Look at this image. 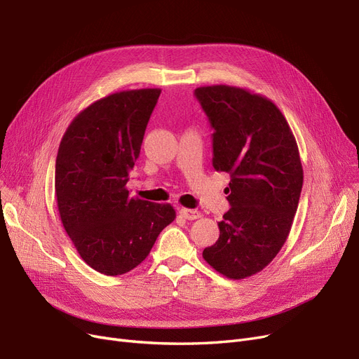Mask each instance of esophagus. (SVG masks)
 Wrapping results in <instances>:
<instances>
[{"label": "esophagus", "mask_w": 359, "mask_h": 359, "mask_svg": "<svg viewBox=\"0 0 359 359\" xmlns=\"http://www.w3.org/2000/svg\"><path fill=\"white\" fill-rule=\"evenodd\" d=\"M179 214L186 218V220H196V218L201 217V212L198 210H191V208H180Z\"/></svg>", "instance_id": "obj_1"}]
</instances>
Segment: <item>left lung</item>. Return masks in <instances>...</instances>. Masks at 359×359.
Instances as JSON below:
<instances>
[{
  "label": "left lung",
  "instance_id": "1",
  "mask_svg": "<svg viewBox=\"0 0 359 359\" xmlns=\"http://www.w3.org/2000/svg\"><path fill=\"white\" fill-rule=\"evenodd\" d=\"M195 95L214 129L212 165L231 177L220 238L202 257L227 278H246L266 269L289 236L304 183L298 144L278 107L259 93L211 85Z\"/></svg>",
  "mask_w": 359,
  "mask_h": 359
}]
</instances>
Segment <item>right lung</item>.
Returning a JSON list of instances; mask_svg holds the SVG:
<instances>
[{"instance_id":"add662e5","label":"right lung","mask_w":359,"mask_h":359,"mask_svg":"<svg viewBox=\"0 0 359 359\" xmlns=\"http://www.w3.org/2000/svg\"><path fill=\"white\" fill-rule=\"evenodd\" d=\"M161 89L111 93L77 114L60 142L55 198L67 235L90 269L120 276L137 267L176 218L170 204L129 196L126 183Z\"/></svg>"}]
</instances>
